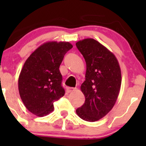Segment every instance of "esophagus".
I'll use <instances>...</instances> for the list:
<instances>
[{"mask_svg": "<svg viewBox=\"0 0 146 146\" xmlns=\"http://www.w3.org/2000/svg\"><path fill=\"white\" fill-rule=\"evenodd\" d=\"M75 90H76V88H74L67 87V88H66V91L68 92H72L74 91Z\"/></svg>", "mask_w": 146, "mask_h": 146, "instance_id": "1", "label": "esophagus"}]
</instances>
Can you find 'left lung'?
Segmentation results:
<instances>
[{
  "label": "left lung",
  "instance_id": "left-lung-1",
  "mask_svg": "<svg viewBox=\"0 0 146 146\" xmlns=\"http://www.w3.org/2000/svg\"><path fill=\"white\" fill-rule=\"evenodd\" d=\"M76 45L86 64L85 81L80 86L85 102L76 111L84 120L96 121L115 105L121 87L120 67L115 55L94 39H84Z\"/></svg>",
  "mask_w": 146,
  "mask_h": 146
}]
</instances>
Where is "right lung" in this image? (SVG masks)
Segmentation results:
<instances>
[{
  "mask_svg": "<svg viewBox=\"0 0 146 146\" xmlns=\"http://www.w3.org/2000/svg\"><path fill=\"white\" fill-rule=\"evenodd\" d=\"M72 47L68 42H47L24 64L19 78V94L24 105L33 114H49L54 108L53 103L64 95L59 67Z\"/></svg>",
  "mask_w": 146,
  "mask_h": 146,
  "instance_id": "right-lung-1",
  "label": "right lung"
}]
</instances>
